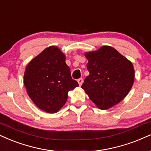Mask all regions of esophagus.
Listing matches in <instances>:
<instances>
[{
  "instance_id": "1",
  "label": "esophagus",
  "mask_w": 151,
  "mask_h": 151,
  "mask_svg": "<svg viewBox=\"0 0 151 151\" xmlns=\"http://www.w3.org/2000/svg\"><path fill=\"white\" fill-rule=\"evenodd\" d=\"M78 84H79L80 86H81L82 84H83V78L78 79Z\"/></svg>"
}]
</instances>
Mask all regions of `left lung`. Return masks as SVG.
<instances>
[{
    "label": "left lung",
    "mask_w": 151,
    "mask_h": 151,
    "mask_svg": "<svg viewBox=\"0 0 151 151\" xmlns=\"http://www.w3.org/2000/svg\"><path fill=\"white\" fill-rule=\"evenodd\" d=\"M90 75L81 87L101 110L116 105L127 95L134 80L132 63L111 46L85 54Z\"/></svg>",
    "instance_id": "left-lung-1"
}]
</instances>
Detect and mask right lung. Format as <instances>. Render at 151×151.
I'll use <instances>...</instances> for the list:
<instances>
[{"label": "right lung", "mask_w": 151, "mask_h": 151, "mask_svg": "<svg viewBox=\"0 0 151 151\" xmlns=\"http://www.w3.org/2000/svg\"><path fill=\"white\" fill-rule=\"evenodd\" d=\"M65 61L60 49L50 46L33 58L24 72V84L29 97L47 113L59 111L66 104L68 91L78 87Z\"/></svg>", "instance_id": "obj_1"}]
</instances>
